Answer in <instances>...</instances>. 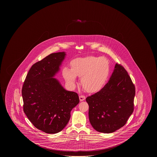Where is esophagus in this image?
I'll use <instances>...</instances> for the list:
<instances>
[{
    "label": "esophagus",
    "instance_id": "34e87169",
    "mask_svg": "<svg viewBox=\"0 0 157 157\" xmlns=\"http://www.w3.org/2000/svg\"><path fill=\"white\" fill-rule=\"evenodd\" d=\"M79 100L80 101H82L85 100V96L84 95H80L79 96Z\"/></svg>",
    "mask_w": 157,
    "mask_h": 157
}]
</instances>
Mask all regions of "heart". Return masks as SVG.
I'll return each mask as SVG.
<instances>
[{
	"label": "heart",
	"instance_id": "obj_1",
	"mask_svg": "<svg viewBox=\"0 0 157 157\" xmlns=\"http://www.w3.org/2000/svg\"><path fill=\"white\" fill-rule=\"evenodd\" d=\"M71 70L64 68L63 75L70 85L73 86L76 77L88 93L100 90L108 79L110 68L108 59L104 57L89 56L77 58L71 62Z\"/></svg>",
	"mask_w": 157,
	"mask_h": 157
}]
</instances>
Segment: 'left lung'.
Here are the masks:
<instances>
[{
	"instance_id": "1",
	"label": "left lung",
	"mask_w": 157,
	"mask_h": 157,
	"mask_svg": "<svg viewBox=\"0 0 157 157\" xmlns=\"http://www.w3.org/2000/svg\"><path fill=\"white\" fill-rule=\"evenodd\" d=\"M135 87L125 69L116 63L105 86L86 98L90 124L96 131L112 133L126 123L134 111Z\"/></svg>"
}]
</instances>
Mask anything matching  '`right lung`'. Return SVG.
I'll list each match as a JSON object with an SVG mask.
<instances>
[{
  "label": "right lung",
  "instance_id": "obj_1",
  "mask_svg": "<svg viewBox=\"0 0 157 157\" xmlns=\"http://www.w3.org/2000/svg\"><path fill=\"white\" fill-rule=\"evenodd\" d=\"M66 55L52 53L34 63L22 89L24 112L34 126L48 134L62 130L70 121L71 111L79 103L77 93L65 90L54 78Z\"/></svg>",
  "mask_w": 157,
  "mask_h": 157
}]
</instances>
